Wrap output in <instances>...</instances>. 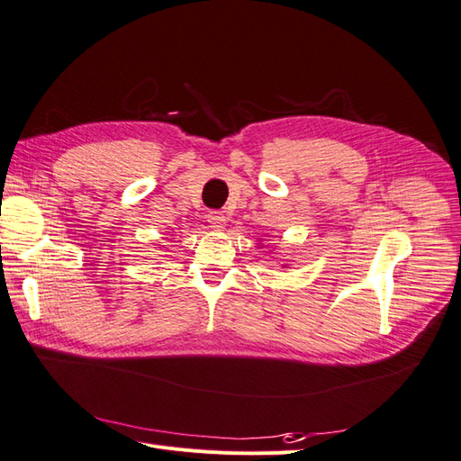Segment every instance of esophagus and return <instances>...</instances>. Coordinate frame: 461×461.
I'll return each instance as SVG.
<instances>
[{
    "mask_svg": "<svg viewBox=\"0 0 461 461\" xmlns=\"http://www.w3.org/2000/svg\"><path fill=\"white\" fill-rule=\"evenodd\" d=\"M207 221H209V225H212L213 230H225V227H227V217H225V213H221V212H209Z\"/></svg>",
    "mask_w": 461,
    "mask_h": 461,
    "instance_id": "1",
    "label": "esophagus"
}]
</instances>
